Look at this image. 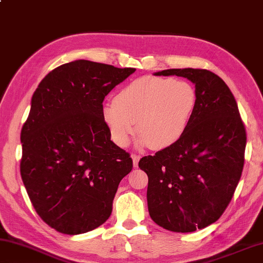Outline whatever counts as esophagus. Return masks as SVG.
Segmentation results:
<instances>
[{
  "instance_id": "esophagus-1",
  "label": "esophagus",
  "mask_w": 263,
  "mask_h": 263,
  "mask_svg": "<svg viewBox=\"0 0 263 263\" xmlns=\"http://www.w3.org/2000/svg\"><path fill=\"white\" fill-rule=\"evenodd\" d=\"M132 158H133V163H134V166L137 167V165H139V162L141 159V156L134 154V155H132Z\"/></svg>"
}]
</instances>
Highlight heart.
I'll list each match as a JSON object with an SVG mask.
<instances>
[{"mask_svg": "<svg viewBox=\"0 0 263 263\" xmlns=\"http://www.w3.org/2000/svg\"><path fill=\"white\" fill-rule=\"evenodd\" d=\"M197 105L195 87L186 81L145 76L129 83L103 106L101 115L113 141L127 146L137 132L153 149L176 144L186 134Z\"/></svg>", "mask_w": 263, "mask_h": 263, "instance_id": "1", "label": "heart"}]
</instances>
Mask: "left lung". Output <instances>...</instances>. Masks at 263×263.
I'll use <instances>...</instances> for the list:
<instances>
[{
	"label": "left lung",
	"instance_id": "obj_1",
	"mask_svg": "<svg viewBox=\"0 0 263 263\" xmlns=\"http://www.w3.org/2000/svg\"><path fill=\"white\" fill-rule=\"evenodd\" d=\"M195 84L197 105L186 134L139 163L148 174V208L159 227L194 232L215 223L232 200L245 163L246 129L225 82L206 69H167Z\"/></svg>",
	"mask_w": 263,
	"mask_h": 263
}]
</instances>
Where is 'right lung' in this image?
<instances>
[{
  "mask_svg": "<svg viewBox=\"0 0 263 263\" xmlns=\"http://www.w3.org/2000/svg\"><path fill=\"white\" fill-rule=\"evenodd\" d=\"M135 70L77 60L47 73L32 96L21 133V176L36 214L58 232H89L112 213L133 159L110 141L101 109Z\"/></svg>",
  "mask_w": 263,
  "mask_h": 263,
  "instance_id": "1",
  "label": "right lung"
}]
</instances>
